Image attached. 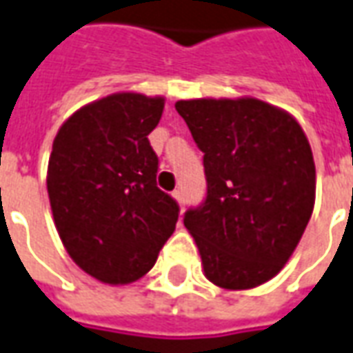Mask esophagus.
Masks as SVG:
<instances>
[{"label":"esophagus","instance_id":"1","mask_svg":"<svg viewBox=\"0 0 353 353\" xmlns=\"http://www.w3.org/2000/svg\"><path fill=\"white\" fill-rule=\"evenodd\" d=\"M174 199H176L177 202H179V206H181V208H183V204H185V196H183V191H181V189H176V191H174Z\"/></svg>","mask_w":353,"mask_h":353}]
</instances>
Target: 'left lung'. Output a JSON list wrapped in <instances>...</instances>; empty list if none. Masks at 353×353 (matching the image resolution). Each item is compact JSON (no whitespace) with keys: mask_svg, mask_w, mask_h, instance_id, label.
<instances>
[{"mask_svg":"<svg viewBox=\"0 0 353 353\" xmlns=\"http://www.w3.org/2000/svg\"><path fill=\"white\" fill-rule=\"evenodd\" d=\"M204 152L206 199L185 212L206 277L245 290L275 277L312 218L315 164L294 118L263 101H177Z\"/></svg>","mask_w":353,"mask_h":353,"instance_id":"1","label":"left lung"}]
</instances>
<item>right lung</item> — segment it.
I'll return each instance as SVG.
<instances>
[{
    "label": "right lung",
    "mask_w": 353,
    "mask_h": 353,
    "mask_svg": "<svg viewBox=\"0 0 353 353\" xmlns=\"http://www.w3.org/2000/svg\"><path fill=\"white\" fill-rule=\"evenodd\" d=\"M162 97L114 93L76 110L49 157L48 193L59 236L91 277L128 285L151 270L176 229L179 206L157 187L147 135Z\"/></svg>",
    "instance_id": "right-lung-1"
}]
</instances>
